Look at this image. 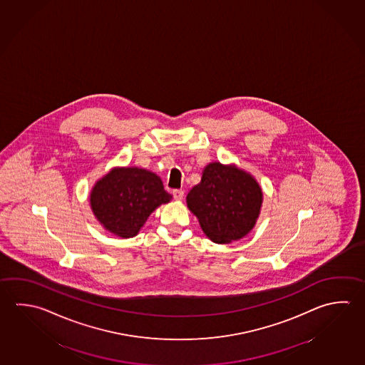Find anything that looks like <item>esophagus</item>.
<instances>
[{"label": "esophagus", "mask_w": 365, "mask_h": 365, "mask_svg": "<svg viewBox=\"0 0 365 365\" xmlns=\"http://www.w3.org/2000/svg\"><path fill=\"white\" fill-rule=\"evenodd\" d=\"M173 198L176 199V200H181V199L184 198V190H181V189H175L173 192Z\"/></svg>", "instance_id": "1"}]
</instances>
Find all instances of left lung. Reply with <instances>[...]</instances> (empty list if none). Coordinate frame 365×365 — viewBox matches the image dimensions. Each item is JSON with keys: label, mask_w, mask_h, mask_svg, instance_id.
I'll use <instances>...</instances> for the list:
<instances>
[{"label": "left lung", "mask_w": 365, "mask_h": 365, "mask_svg": "<svg viewBox=\"0 0 365 365\" xmlns=\"http://www.w3.org/2000/svg\"><path fill=\"white\" fill-rule=\"evenodd\" d=\"M186 202L208 238L215 243H229L252 230L262 192L250 173L215 162L205 168Z\"/></svg>", "instance_id": "left-lung-1"}]
</instances>
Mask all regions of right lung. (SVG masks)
Listing matches in <instances>:
<instances>
[{
	"label": "right lung",
	"mask_w": 365,
	"mask_h": 365,
	"mask_svg": "<svg viewBox=\"0 0 365 365\" xmlns=\"http://www.w3.org/2000/svg\"><path fill=\"white\" fill-rule=\"evenodd\" d=\"M170 200L162 180L136 167L114 168L95 184L90 197L100 224L122 238L135 237L149 215Z\"/></svg>",
	"instance_id": "obj_1"
}]
</instances>
